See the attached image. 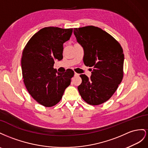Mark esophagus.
Here are the masks:
<instances>
[{
	"mask_svg": "<svg viewBox=\"0 0 148 148\" xmlns=\"http://www.w3.org/2000/svg\"><path fill=\"white\" fill-rule=\"evenodd\" d=\"M79 74H77V73H74V76L77 77V76H79Z\"/></svg>",
	"mask_w": 148,
	"mask_h": 148,
	"instance_id": "34e87169",
	"label": "esophagus"
}]
</instances>
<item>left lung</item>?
<instances>
[{"mask_svg":"<svg viewBox=\"0 0 148 148\" xmlns=\"http://www.w3.org/2000/svg\"><path fill=\"white\" fill-rule=\"evenodd\" d=\"M74 34L83 48L84 64L93 67L90 78L80 75L79 94L88 104H102L113 95L123 79V49L113 36L99 27L75 28Z\"/></svg>","mask_w":148,"mask_h":148,"instance_id":"obj_1","label":"left lung"}]
</instances>
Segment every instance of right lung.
<instances>
[{
  "label": "right lung",
  "instance_id": "right-lung-1",
  "mask_svg": "<svg viewBox=\"0 0 148 148\" xmlns=\"http://www.w3.org/2000/svg\"><path fill=\"white\" fill-rule=\"evenodd\" d=\"M73 28L49 27L36 33L23 51L22 69L23 82L29 94L46 107L56 105L68 87L74 71L58 73L54 61L62 58L63 44L68 41Z\"/></svg>",
  "mask_w": 148,
  "mask_h": 148
}]
</instances>
